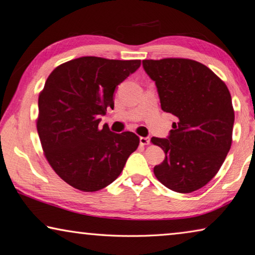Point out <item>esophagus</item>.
<instances>
[{
  "mask_svg": "<svg viewBox=\"0 0 255 255\" xmlns=\"http://www.w3.org/2000/svg\"><path fill=\"white\" fill-rule=\"evenodd\" d=\"M150 143V138L149 137H140V144L147 145Z\"/></svg>",
  "mask_w": 255,
  "mask_h": 255,
  "instance_id": "obj_1",
  "label": "esophagus"
}]
</instances>
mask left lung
I'll return each mask as SVG.
<instances>
[{
    "instance_id": "1",
    "label": "left lung",
    "mask_w": 255,
    "mask_h": 255,
    "mask_svg": "<svg viewBox=\"0 0 255 255\" xmlns=\"http://www.w3.org/2000/svg\"><path fill=\"white\" fill-rule=\"evenodd\" d=\"M158 89L161 108L177 118L167 138H151L165 153L155 177L177 193L205 186L223 165L232 142L231 95L205 64L191 59L142 60Z\"/></svg>"
}]
</instances>
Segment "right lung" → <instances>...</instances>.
<instances>
[{"label":"right lung","instance_id":"right-lung-1","mask_svg":"<svg viewBox=\"0 0 255 255\" xmlns=\"http://www.w3.org/2000/svg\"><path fill=\"white\" fill-rule=\"evenodd\" d=\"M140 60L81 57L57 67L38 97L37 131L57 174L82 192H96L121 174L139 145L130 131L115 133L100 116L114 108V92Z\"/></svg>","mask_w":255,"mask_h":255}]
</instances>
